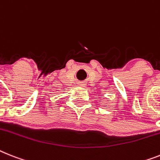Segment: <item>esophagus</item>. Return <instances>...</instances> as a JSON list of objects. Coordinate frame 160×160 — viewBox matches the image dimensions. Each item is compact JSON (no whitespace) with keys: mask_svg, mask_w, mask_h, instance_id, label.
Listing matches in <instances>:
<instances>
[{"mask_svg":"<svg viewBox=\"0 0 160 160\" xmlns=\"http://www.w3.org/2000/svg\"><path fill=\"white\" fill-rule=\"evenodd\" d=\"M79 85L81 86V87H82V88H85L86 86H87V84H86L85 82H80L79 83Z\"/></svg>","mask_w":160,"mask_h":160,"instance_id":"34e87169","label":"esophagus"}]
</instances>
